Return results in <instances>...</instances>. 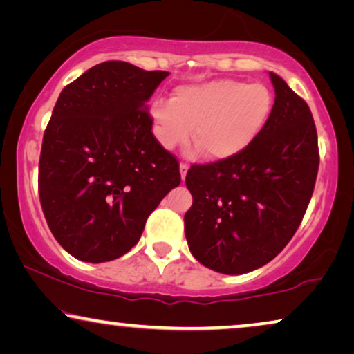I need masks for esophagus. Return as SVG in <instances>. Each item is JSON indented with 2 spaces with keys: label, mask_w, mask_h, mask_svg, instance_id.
<instances>
[{
  "label": "esophagus",
  "mask_w": 354,
  "mask_h": 354,
  "mask_svg": "<svg viewBox=\"0 0 354 354\" xmlns=\"http://www.w3.org/2000/svg\"><path fill=\"white\" fill-rule=\"evenodd\" d=\"M187 171H188V166L185 162H180V177H182V180H185V177H187Z\"/></svg>",
  "instance_id": "esophagus-1"
}]
</instances>
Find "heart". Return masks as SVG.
<instances>
[{
	"label": "heart",
	"mask_w": 354,
	"mask_h": 354,
	"mask_svg": "<svg viewBox=\"0 0 354 354\" xmlns=\"http://www.w3.org/2000/svg\"><path fill=\"white\" fill-rule=\"evenodd\" d=\"M272 111L274 93L268 85L217 79L177 86L171 100H154L149 114L162 148L185 143L193 132L195 148L221 161L245 151Z\"/></svg>",
	"instance_id": "b5f03b06"
}]
</instances>
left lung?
<instances>
[{"label":"left lung","instance_id":"obj_1","mask_svg":"<svg viewBox=\"0 0 354 354\" xmlns=\"http://www.w3.org/2000/svg\"><path fill=\"white\" fill-rule=\"evenodd\" d=\"M270 80L274 111L259 137L234 158L187 172L188 248L221 274H246L272 261L301 224L316 183L311 109L282 77L270 72Z\"/></svg>","mask_w":354,"mask_h":354}]
</instances>
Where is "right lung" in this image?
Segmentation results:
<instances>
[{"mask_svg":"<svg viewBox=\"0 0 354 354\" xmlns=\"http://www.w3.org/2000/svg\"><path fill=\"white\" fill-rule=\"evenodd\" d=\"M167 75L106 61L61 91L43 135L38 192L51 234L74 258L106 263L127 253L180 183L147 106Z\"/></svg>","mask_w":354,"mask_h":354,"instance_id":"1","label":"right lung"}]
</instances>
